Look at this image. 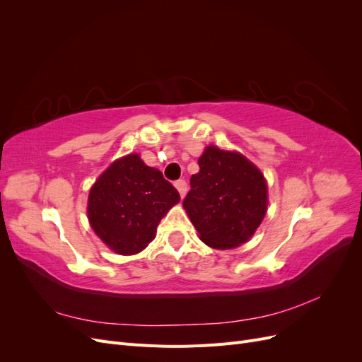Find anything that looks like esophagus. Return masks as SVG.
<instances>
[{"mask_svg": "<svg viewBox=\"0 0 362 362\" xmlns=\"http://www.w3.org/2000/svg\"><path fill=\"white\" fill-rule=\"evenodd\" d=\"M175 187H177V190L180 192V196H181V198H184V196H185V192H187V182H185L184 180H178L177 182H175Z\"/></svg>", "mask_w": 362, "mask_h": 362, "instance_id": "1", "label": "esophagus"}]
</instances>
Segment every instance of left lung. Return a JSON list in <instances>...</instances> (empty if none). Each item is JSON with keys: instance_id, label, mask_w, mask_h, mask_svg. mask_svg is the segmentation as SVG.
Listing matches in <instances>:
<instances>
[{"instance_id": "obj_1", "label": "left lung", "mask_w": 362, "mask_h": 362, "mask_svg": "<svg viewBox=\"0 0 362 362\" xmlns=\"http://www.w3.org/2000/svg\"><path fill=\"white\" fill-rule=\"evenodd\" d=\"M198 164L182 206L199 238L214 249L246 243L267 211L264 175L245 156L217 146H206Z\"/></svg>"}]
</instances>
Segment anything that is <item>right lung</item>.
I'll use <instances>...</instances> for the list:
<instances>
[{
  "label": "right lung",
  "mask_w": 362,
  "mask_h": 362,
  "mask_svg": "<svg viewBox=\"0 0 362 362\" xmlns=\"http://www.w3.org/2000/svg\"><path fill=\"white\" fill-rule=\"evenodd\" d=\"M180 193L139 154L110 164L92 185L87 216L96 235L119 255H134L156 238L157 226Z\"/></svg>",
  "instance_id": "add662e5"
}]
</instances>
